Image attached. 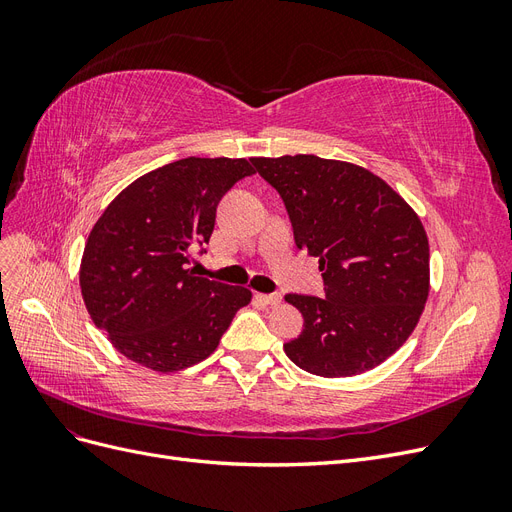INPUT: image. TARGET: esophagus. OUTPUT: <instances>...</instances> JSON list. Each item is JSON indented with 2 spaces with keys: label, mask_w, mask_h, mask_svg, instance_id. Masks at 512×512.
I'll return each mask as SVG.
<instances>
[{
  "label": "esophagus",
  "mask_w": 512,
  "mask_h": 512,
  "mask_svg": "<svg viewBox=\"0 0 512 512\" xmlns=\"http://www.w3.org/2000/svg\"><path fill=\"white\" fill-rule=\"evenodd\" d=\"M262 303L267 305H280L282 303V294L280 292H271V294H258Z\"/></svg>",
  "instance_id": "esophagus-1"
}]
</instances>
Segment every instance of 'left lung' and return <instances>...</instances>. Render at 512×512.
<instances>
[{
  "label": "left lung",
  "mask_w": 512,
  "mask_h": 512,
  "mask_svg": "<svg viewBox=\"0 0 512 512\" xmlns=\"http://www.w3.org/2000/svg\"><path fill=\"white\" fill-rule=\"evenodd\" d=\"M280 192L294 243L318 258L324 297L286 294L303 333L288 359L322 378H348L404 346L429 297V241L421 218L367 168L318 156L252 158Z\"/></svg>",
  "instance_id": "8db88e82"
}]
</instances>
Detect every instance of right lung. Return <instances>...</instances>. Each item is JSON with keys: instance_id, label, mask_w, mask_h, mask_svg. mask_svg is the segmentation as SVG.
Returning <instances> with one entry per match:
<instances>
[{"instance_id": "1", "label": "right lung", "mask_w": 512, "mask_h": 512, "mask_svg": "<svg viewBox=\"0 0 512 512\" xmlns=\"http://www.w3.org/2000/svg\"><path fill=\"white\" fill-rule=\"evenodd\" d=\"M256 168L245 158H183L132 181L91 228L81 294L96 327L126 359L151 371L205 361L241 307L245 286L190 267L215 226V209Z\"/></svg>"}]
</instances>
